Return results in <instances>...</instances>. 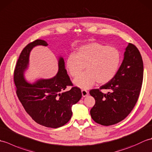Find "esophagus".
<instances>
[{
	"label": "esophagus",
	"mask_w": 152,
	"mask_h": 152,
	"mask_svg": "<svg viewBox=\"0 0 152 152\" xmlns=\"http://www.w3.org/2000/svg\"><path fill=\"white\" fill-rule=\"evenodd\" d=\"M88 91H86V90L85 89H82V96H83V97H85V96H88Z\"/></svg>",
	"instance_id": "34e87169"
}]
</instances>
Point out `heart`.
<instances>
[{
  "instance_id": "1",
  "label": "heart",
  "mask_w": 152,
  "mask_h": 152,
  "mask_svg": "<svg viewBox=\"0 0 152 152\" xmlns=\"http://www.w3.org/2000/svg\"><path fill=\"white\" fill-rule=\"evenodd\" d=\"M120 62L121 54L117 48L91 42L80 46L76 53H70L66 66L70 76L76 77L86 66L87 70L78 75L73 83L80 88L88 89L96 82L104 84L114 78Z\"/></svg>"
}]
</instances>
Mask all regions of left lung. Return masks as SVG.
Segmentation results:
<instances>
[{
    "label": "left lung",
    "mask_w": 152,
    "mask_h": 152,
    "mask_svg": "<svg viewBox=\"0 0 152 152\" xmlns=\"http://www.w3.org/2000/svg\"><path fill=\"white\" fill-rule=\"evenodd\" d=\"M144 66L140 51L129 43L124 57L114 78L99 89H92L90 95L95 104L90 110L92 119L97 124L108 126L124 119L136 104L143 80ZM101 89H108L106 94Z\"/></svg>",
    "instance_id": "left-lung-1"
}]
</instances>
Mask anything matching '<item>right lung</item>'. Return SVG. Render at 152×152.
<instances>
[{
  "label": "right lung",
  "instance_id": "right-lung-1",
  "mask_svg": "<svg viewBox=\"0 0 152 152\" xmlns=\"http://www.w3.org/2000/svg\"><path fill=\"white\" fill-rule=\"evenodd\" d=\"M37 46H48L45 40L38 39L22 50L14 70V83L18 99L34 121L47 127L57 128L65 125L72 117V106L82 98L80 88L73 87L65 69L63 57L58 59V72L53 78L39 79L29 83L25 73L29 65L31 50Z\"/></svg>",
  "mask_w": 152,
  "mask_h": 152
}]
</instances>
